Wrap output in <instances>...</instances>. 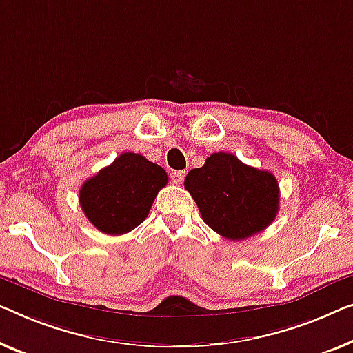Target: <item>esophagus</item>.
I'll list each match as a JSON object with an SVG mask.
<instances>
[{"instance_id": "esophagus-1", "label": "esophagus", "mask_w": 353, "mask_h": 353, "mask_svg": "<svg viewBox=\"0 0 353 353\" xmlns=\"http://www.w3.org/2000/svg\"><path fill=\"white\" fill-rule=\"evenodd\" d=\"M183 177H185V171H172L171 172V181L177 183V185H179V183H182Z\"/></svg>"}]
</instances>
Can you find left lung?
Here are the masks:
<instances>
[{
    "mask_svg": "<svg viewBox=\"0 0 353 353\" xmlns=\"http://www.w3.org/2000/svg\"><path fill=\"white\" fill-rule=\"evenodd\" d=\"M183 185L201 217L231 241L250 238L270 227L279 210V183L270 171L247 166L233 154H212L188 172Z\"/></svg>",
    "mask_w": 353,
    "mask_h": 353,
    "instance_id": "obj_1",
    "label": "left lung"
}]
</instances>
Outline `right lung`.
Returning a JSON list of instances; mask_svg holds the SVG:
<instances>
[{
    "label": "right lung",
    "mask_w": 353,
    "mask_h": 353,
    "mask_svg": "<svg viewBox=\"0 0 353 353\" xmlns=\"http://www.w3.org/2000/svg\"><path fill=\"white\" fill-rule=\"evenodd\" d=\"M166 171L139 154L125 152L98 174L87 179L79 203L93 227L106 234H125L149 215Z\"/></svg>",
    "instance_id": "add662e5"
}]
</instances>
